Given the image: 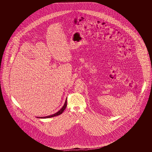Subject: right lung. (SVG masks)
<instances>
[{"mask_svg": "<svg viewBox=\"0 0 152 152\" xmlns=\"http://www.w3.org/2000/svg\"><path fill=\"white\" fill-rule=\"evenodd\" d=\"M66 100H67V99H66V100H65V104H64V106L62 107V108L59 111H58L57 113H55V114H53V115H50V116H45V117H38V118H50V117H53L58 116V115H61V114L64 111V110H65L66 107V105H67V101H66Z\"/></svg>", "mask_w": 152, "mask_h": 152, "instance_id": "right-lung-1", "label": "right lung"}]
</instances>
